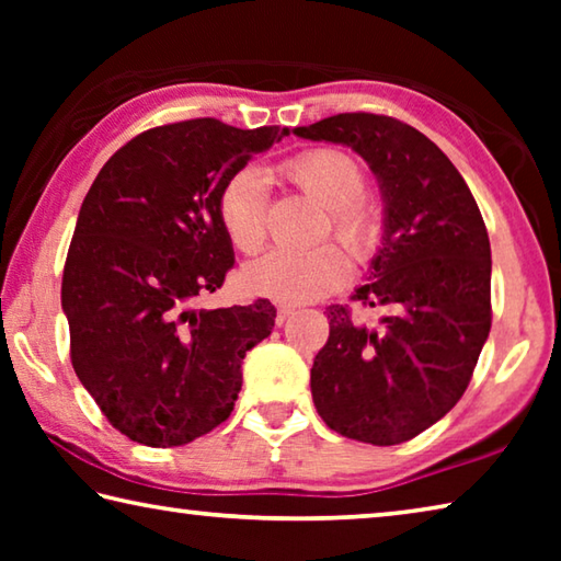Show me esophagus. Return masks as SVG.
Returning a JSON list of instances; mask_svg holds the SVG:
<instances>
[{
	"instance_id": "esophagus-1",
	"label": "esophagus",
	"mask_w": 561,
	"mask_h": 561,
	"mask_svg": "<svg viewBox=\"0 0 561 561\" xmlns=\"http://www.w3.org/2000/svg\"><path fill=\"white\" fill-rule=\"evenodd\" d=\"M291 314H294V307H289V304H279V307H277V319H274V321H277V324L282 327L284 321H287Z\"/></svg>"
}]
</instances>
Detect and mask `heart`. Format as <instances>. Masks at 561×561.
<instances>
[{
    "instance_id": "obj_1",
    "label": "heart",
    "mask_w": 561,
    "mask_h": 561,
    "mask_svg": "<svg viewBox=\"0 0 561 561\" xmlns=\"http://www.w3.org/2000/svg\"><path fill=\"white\" fill-rule=\"evenodd\" d=\"M282 173L304 193L329 207L331 227L358 260L371 257L381 242V220L364 197V168L344 150L311 148L289 158ZM217 217L234 250L257 252L267 237V183L254 168L234 173L217 197ZM351 274L346 252L336 244L311 250H272L242 270L252 297L304 304L341 289Z\"/></svg>"
}]
</instances>
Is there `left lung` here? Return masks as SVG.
<instances>
[{
    "instance_id": "left-lung-1",
    "label": "left lung",
    "mask_w": 561,
    "mask_h": 561,
    "mask_svg": "<svg viewBox=\"0 0 561 561\" xmlns=\"http://www.w3.org/2000/svg\"><path fill=\"white\" fill-rule=\"evenodd\" d=\"M366 160L383 201L381 247L354 299L378 324L329 307V341L311 366V396L331 431L398 445L460 401L490 334V240L478 203L448 156L376 113H339L294 128Z\"/></svg>"
}]
</instances>
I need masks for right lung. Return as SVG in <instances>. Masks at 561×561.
I'll return each instance as SVG.
<instances>
[{"label":"right lung","instance_id":"1","mask_svg":"<svg viewBox=\"0 0 561 561\" xmlns=\"http://www.w3.org/2000/svg\"><path fill=\"white\" fill-rule=\"evenodd\" d=\"M287 128L195 118L140 133L108 158L76 220L61 282L71 364L111 425L175 448L227 421L242 358L277 309H195L234 264L217 217L222 185Z\"/></svg>","mask_w":561,"mask_h":561}]
</instances>
